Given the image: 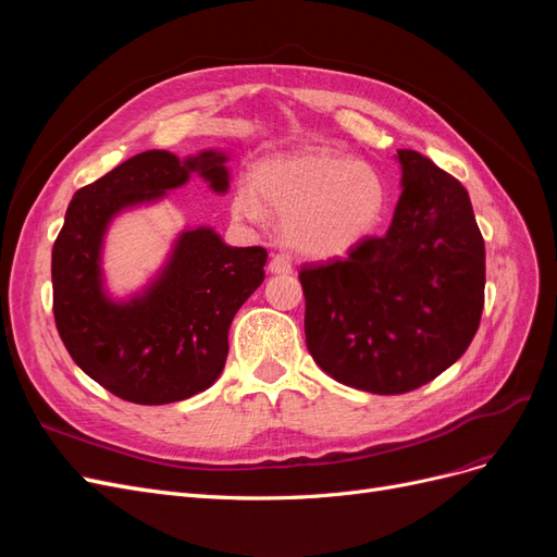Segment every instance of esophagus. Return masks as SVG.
Wrapping results in <instances>:
<instances>
[{
	"mask_svg": "<svg viewBox=\"0 0 557 557\" xmlns=\"http://www.w3.org/2000/svg\"><path fill=\"white\" fill-rule=\"evenodd\" d=\"M269 272L272 274H293V260L288 256H283V252H276L269 262Z\"/></svg>",
	"mask_w": 557,
	"mask_h": 557,
	"instance_id": "1",
	"label": "esophagus"
}]
</instances>
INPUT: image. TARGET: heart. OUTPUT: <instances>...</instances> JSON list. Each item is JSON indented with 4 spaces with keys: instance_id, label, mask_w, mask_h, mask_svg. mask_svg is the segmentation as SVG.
Listing matches in <instances>:
<instances>
[{
    "instance_id": "heart-1",
    "label": "heart",
    "mask_w": 557,
    "mask_h": 557,
    "mask_svg": "<svg viewBox=\"0 0 557 557\" xmlns=\"http://www.w3.org/2000/svg\"><path fill=\"white\" fill-rule=\"evenodd\" d=\"M281 218L283 239L311 260L344 258L374 237L387 211V185L374 166L330 148H305L262 160L252 185L232 193L239 221Z\"/></svg>"
}]
</instances>
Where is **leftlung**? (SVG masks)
Returning <instances> with one entry per match:
<instances>
[{
  "label": "left lung",
  "instance_id": "8db88e82",
  "mask_svg": "<svg viewBox=\"0 0 557 557\" xmlns=\"http://www.w3.org/2000/svg\"><path fill=\"white\" fill-rule=\"evenodd\" d=\"M397 160L401 197L383 237L299 272L311 358L374 395L446 372L474 339L485 290V246L462 183L416 150Z\"/></svg>",
  "mask_w": 557,
  "mask_h": 557
}]
</instances>
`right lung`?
Listing matches in <instances>:
<instances>
[{
  "instance_id": "add662e5",
  "label": "right lung",
  "mask_w": 557,
  "mask_h": 557,
  "mask_svg": "<svg viewBox=\"0 0 557 557\" xmlns=\"http://www.w3.org/2000/svg\"><path fill=\"white\" fill-rule=\"evenodd\" d=\"M227 158L201 150L178 160L146 150L76 190L53 246V313L74 362L134 404L188 399L221 376L232 318L264 281L262 246H227L211 227L181 232L158 278L132 299L104 290L102 244L113 218L156 201L199 174L227 193Z\"/></svg>"
}]
</instances>
